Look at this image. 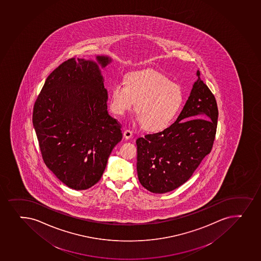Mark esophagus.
Here are the masks:
<instances>
[{"mask_svg":"<svg viewBox=\"0 0 261 261\" xmlns=\"http://www.w3.org/2000/svg\"><path fill=\"white\" fill-rule=\"evenodd\" d=\"M123 137L126 139V140H129L130 138L132 137V132L130 131V130H124L123 132Z\"/></svg>","mask_w":261,"mask_h":261,"instance_id":"esophagus-1","label":"esophagus"}]
</instances>
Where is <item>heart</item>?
<instances>
[{"label": "heart", "instance_id": "obj_1", "mask_svg": "<svg viewBox=\"0 0 261 261\" xmlns=\"http://www.w3.org/2000/svg\"><path fill=\"white\" fill-rule=\"evenodd\" d=\"M124 84L116 82L110 89V108L124 115L135 106L137 121L150 132H160L171 126L182 104V93L177 84L153 70L130 72Z\"/></svg>", "mask_w": 261, "mask_h": 261}]
</instances>
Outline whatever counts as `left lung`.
I'll list each match as a JSON object with an SVG mask.
<instances>
[{
	"label": "left lung",
	"mask_w": 261,
	"mask_h": 261,
	"mask_svg": "<svg viewBox=\"0 0 261 261\" xmlns=\"http://www.w3.org/2000/svg\"><path fill=\"white\" fill-rule=\"evenodd\" d=\"M196 76L177 121L162 132L136 140L139 181L152 193H166L184 185L213 146L217 103L199 70Z\"/></svg>",
	"instance_id": "1"
}]
</instances>
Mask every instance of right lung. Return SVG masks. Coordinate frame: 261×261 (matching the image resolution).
Here are the masks:
<instances>
[{"instance_id":"1","label":"right lung","mask_w":261,"mask_h":261,"mask_svg":"<svg viewBox=\"0 0 261 261\" xmlns=\"http://www.w3.org/2000/svg\"><path fill=\"white\" fill-rule=\"evenodd\" d=\"M96 61L70 59L50 73L37 98L33 124L43 160L69 188L83 191L101 179L113 148L121 139V124L108 114V91Z\"/></svg>"}]
</instances>
